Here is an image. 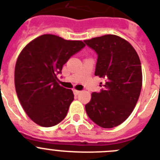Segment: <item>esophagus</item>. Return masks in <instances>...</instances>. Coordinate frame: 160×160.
Instances as JSON below:
<instances>
[{"mask_svg": "<svg viewBox=\"0 0 160 160\" xmlns=\"http://www.w3.org/2000/svg\"><path fill=\"white\" fill-rule=\"evenodd\" d=\"M81 92V91H79V90H74V93L75 95H79Z\"/></svg>", "mask_w": 160, "mask_h": 160, "instance_id": "esophagus-1", "label": "esophagus"}]
</instances>
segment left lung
<instances>
[{"instance_id":"left-lung-1","label":"left lung","mask_w":160,"mask_h":160,"mask_svg":"<svg viewBox=\"0 0 160 160\" xmlns=\"http://www.w3.org/2000/svg\"><path fill=\"white\" fill-rule=\"evenodd\" d=\"M98 57L95 76L106 80L104 89L92 92L85 105L96 124L111 128L128 119L138 102L142 86L141 61L132 45L116 35L84 41Z\"/></svg>"}]
</instances>
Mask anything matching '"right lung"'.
I'll return each instance as SVG.
<instances>
[{
    "label": "right lung",
    "mask_w": 160,
    "mask_h": 160,
    "mask_svg": "<svg viewBox=\"0 0 160 160\" xmlns=\"http://www.w3.org/2000/svg\"><path fill=\"white\" fill-rule=\"evenodd\" d=\"M84 46L81 41L45 34L28 43L18 55L14 69L16 92L24 111L38 125L52 127L66 117L74 94L58 84L57 74Z\"/></svg>",
    "instance_id": "add662e5"
}]
</instances>
